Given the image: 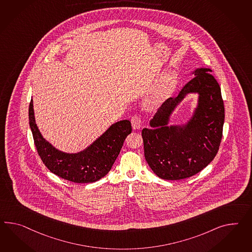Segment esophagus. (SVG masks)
Returning <instances> with one entry per match:
<instances>
[{"label": "esophagus", "instance_id": "1", "mask_svg": "<svg viewBox=\"0 0 252 252\" xmlns=\"http://www.w3.org/2000/svg\"><path fill=\"white\" fill-rule=\"evenodd\" d=\"M130 123H131V125H132V128H133V129H140L141 126H142V118H141L140 115L135 114V115H133V116L131 117Z\"/></svg>", "mask_w": 252, "mask_h": 252}]
</instances>
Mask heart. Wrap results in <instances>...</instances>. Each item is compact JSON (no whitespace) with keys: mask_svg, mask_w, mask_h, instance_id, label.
I'll return each instance as SVG.
<instances>
[{"mask_svg":"<svg viewBox=\"0 0 252 252\" xmlns=\"http://www.w3.org/2000/svg\"><path fill=\"white\" fill-rule=\"evenodd\" d=\"M174 79L172 76H167L164 78V83H163V90L164 91H170L173 86H174Z\"/></svg>","mask_w":252,"mask_h":252,"instance_id":"b5f03b06","label":"heart"}]
</instances>
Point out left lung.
<instances>
[{"instance_id": "obj_1", "label": "left lung", "mask_w": 252, "mask_h": 252, "mask_svg": "<svg viewBox=\"0 0 252 252\" xmlns=\"http://www.w3.org/2000/svg\"><path fill=\"white\" fill-rule=\"evenodd\" d=\"M209 68L194 72L177 97H169L151 121L155 129H143L144 156L149 166L164 180H182L199 173L213 161L220 149L225 120L224 101ZM200 94L199 108L185 128L166 127L168 115L188 93Z\"/></svg>"}]
</instances>
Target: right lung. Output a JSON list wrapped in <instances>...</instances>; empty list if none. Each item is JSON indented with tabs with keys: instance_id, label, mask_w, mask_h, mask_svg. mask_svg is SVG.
I'll use <instances>...</instances> for the list:
<instances>
[{
	"instance_id": "right-lung-1",
	"label": "right lung",
	"mask_w": 252,
	"mask_h": 252,
	"mask_svg": "<svg viewBox=\"0 0 252 252\" xmlns=\"http://www.w3.org/2000/svg\"><path fill=\"white\" fill-rule=\"evenodd\" d=\"M29 124L38 155L46 167L59 177L73 183H93L108 174L131 133L130 122L124 120L113 124L84 152L69 155L54 148L42 137L34 123L32 100L29 105Z\"/></svg>"
}]
</instances>
